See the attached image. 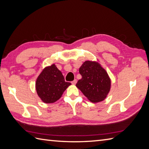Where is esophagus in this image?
Wrapping results in <instances>:
<instances>
[{
    "label": "esophagus",
    "mask_w": 149,
    "mask_h": 149,
    "mask_svg": "<svg viewBox=\"0 0 149 149\" xmlns=\"http://www.w3.org/2000/svg\"><path fill=\"white\" fill-rule=\"evenodd\" d=\"M76 83H77V80H76V79H74V81H73L72 82V84H74V85H75Z\"/></svg>",
    "instance_id": "obj_1"
}]
</instances>
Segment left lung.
Wrapping results in <instances>:
<instances>
[{
    "label": "left lung",
    "mask_w": 149,
    "mask_h": 149,
    "mask_svg": "<svg viewBox=\"0 0 149 149\" xmlns=\"http://www.w3.org/2000/svg\"><path fill=\"white\" fill-rule=\"evenodd\" d=\"M82 78L76 86L92 102L106 99L111 88V79L106 70L98 62L86 61L79 68Z\"/></svg>",
    "instance_id": "obj_1"
}]
</instances>
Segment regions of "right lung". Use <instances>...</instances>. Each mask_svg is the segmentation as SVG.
<instances>
[{"mask_svg": "<svg viewBox=\"0 0 149 149\" xmlns=\"http://www.w3.org/2000/svg\"><path fill=\"white\" fill-rule=\"evenodd\" d=\"M70 84L65 81L61 72L53 64L44 68L38 77L36 90L43 102L54 103L61 98Z\"/></svg>", "mask_w": 149, "mask_h": 149, "instance_id": "obj_1", "label": "right lung"}]
</instances>
